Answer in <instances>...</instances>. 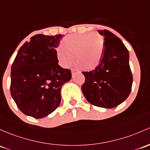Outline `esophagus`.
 <instances>
[{
  "mask_svg": "<svg viewBox=\"0 0 150 150\" xmlns=\"http://www.w3.org/2000/svg\"><path fill=\"white\" fill-rule=\"evenodd\" d=\"M77 73H78V72H77L76 70H72V77H74V75H75V74H77Z\"/></svg>",
  "mask_w": 150,
  "mask_h": 150,
  "instance_id": "1",
  "label": "esophagus"
}]
</instances>
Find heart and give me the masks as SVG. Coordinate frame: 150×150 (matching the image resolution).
Masks as SVG:
<instances>
[{"mask_svg": "<svg viewBox=\"0 0 150 150\" xmlns=\"http://www.w3.org/2000/svg\"><path fill=\"white\" fill-rule=\"evenodd\" d=\"M105 42L98 33L74 34L67 36L56 48V57L61 67L66 68L75 60L85 71H92L102 62Z\"/></svg>", "mask_w": 150, "mask_h": 150, "instance_id": "b5f03b06", "label": "heart"}]
</instances>
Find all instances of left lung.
<instances>
[{
	"mask_svg": "<svg viewBox=\"0 0 150 150\" xmlns=\"http://www.w3.org/2000/svg\"><path fill=\"white\" fill-rule=\"evenodd\" d=\"M98 31L105 40L103 57L97 68L83 72L86 81L82 92L93 105L112 108L123 103L132 91L129 53L122 41L112 32L106 29Z\"/></svg>",
	"mask_w": 150,
	"mask_h": 150,
	"instance_id": "left-lung-1",
	"label": "left lung"
}]
</instances>
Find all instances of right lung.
Here are the masks:
<instances>
[{
    "mask_svg": "<svg viewBox=\"0 0 150 150\" xmlns=\"http://www.w3.org/2000/svg\"><path fill=\"white\" fill-rule=\"evenodd\" d=\"M62 36L37 34L18 50L11 66V94L24 114L35 119L48 116L59 106L61 88L71 71L58 64L56 48Z\"/></svg>",
    "mask_w": 150,
    "mask_h": 150,
    "instance_id": "1",
    "label": "right lung"
}]
</instances>
